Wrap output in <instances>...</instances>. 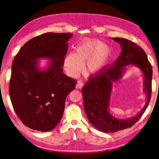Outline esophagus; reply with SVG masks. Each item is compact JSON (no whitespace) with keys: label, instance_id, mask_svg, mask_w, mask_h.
I'll return each instance as SVG.
<instances>
[{"label":"esophagus","instance_id":"obj_1","mask_svg":"<svg viewBox=\"0 0 159 159\" xmlns=\"http://www.w3.org/2000/svg\"><path fill=\"white\" fill-rule=\"evenodd\" d=\"M84 85V82H83L82 81H78V83H77V85H76V88L77 89H81Z\"/></svg>","mask_w":159,"mask_h":159}]
</instances>
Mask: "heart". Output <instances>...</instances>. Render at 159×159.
Wrapping results in <instances>:
<instances>
[{
  "label": "heart",
  "mask_w": 159,
  "mask_h": 159,
  "mask_svg": "<svg viewBox=\"0 0 159 159\" xmlns=\"http://www.w3.org/2000/svg\"><path fill=\"white\" fill-rule=\"evenodd\" d=\"M75 54L70 53L64 61V68L70 77H76L87 63L90 74H98L107 67L111 57L109 48L97 39H84L76 45Z\"/></svg>",
  "instance_id": "b5f03b06"
}]
</instances>
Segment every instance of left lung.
Instances as JSON below:
<instances>
[{
	"instance_id": "8db88e82",
	"label": "left lung",
	"mask_w": 159,
	"mask_h": 159,
	"mask_svg": "<svg viewBox=\"0 0 159 159\" xmlns=\"http://www.w3.org/2000/svg\"><path fill=\"white\" fill-rule=\"evenodd\" d=\"M112 39L121 45L120 56L115 63L107 66L100 73L90 75L81 90L84 109L89 122L97 129L105 133H114L132 127L144 113L152 93V66L145 52L131 41L119 37ZM130 64L138 66L145 75V91L148 101L137 116L121 120L113 117L108 111L111 83L119 79L123 66Z\"/></svg>"
}]
</instances>
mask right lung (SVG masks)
Here are the masks:
<instances>
[{"label": "right lung", "instance_id": "1", "mask_svg": "<svg viewBox=\"0 0 159 159\" xmlns=\"http://www.w3.org/2000/svg\"><path fill=\"white\" fill-rule=\"evenodd\" d=\"M71 33H45L26 42L15 56L9 85L17 116L26 126L40 131L54 129L61 120L66 97L77 81L66 75L62 66ZM48 57L49 69L41 72L37 59Z\"/></svg>", "mask_w": 159, "mask_h": 159}]
</instances>
